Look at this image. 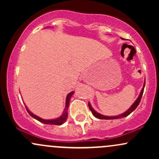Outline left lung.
Wrapping results in <instances>:
<instances>
[{"mask_svg": "<svg viewBox=\"0 0 159 159\" xmlns=\"http://www.w3.org/2000/svg\"><path fill=\"white\" fill-rule=\"evenodd\" d=\"M144 87H145V82H144V84H143V88H142L141 91H140L139 96H138V98H137V99L135 100V102H134L132 104V106L129 107V108L128 109V110L125 111V112H124L123 114H121L120 115H118V116H105V115H102V114H99V113L96 112V111H95L93 108L92 106H91L90 102L88 103V106H89V107H90V110L91 111V112H92L93 115L94 116H96V118H98V119H101V120H115V119H120V118L125 117V116H127L128 115L130 114L132 112V111H134V110H135L136 107L138 106V105H139V103L140 102V99H141L142 96H143Z\"/></svg>", "mask_w": 159, "mask_h": 159, "instance_id": "8db88e82", "label": "left lung"}]
</instances>
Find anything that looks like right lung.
Segmentation results:
<instances>
[{
    "instance_id": "right-lung-1",
    "label": "right lung",
    "mask_w": 159,
    "mask_h": 159,
    "mask_svg": "<svg viewBox=\"0 0 159 159\" xmlns=\"http://www.w3.org/2000/svg\"><path fill=\"white\" fill-rule=\"evenodd\" d=\"M73 93H74V92L72 91V92L69 93L67 95L66 99V106H65L64 111H63V114H62L61 116H59L58 118H56V119H53V120L42 119V118H40L39 116H37L36 115L33 114L32 112H30V111L27 109V107L26 106L25 107H26V109H27V112H28V114H30L33 118L37 120L38 121L41 122V123H43L44 124H48V125H62V124L65 123V121L66 120L67 117H68V112H67V111H68V107H69V102H70V98H71V97H72V96L73 95Z\"/></svg>"
}]
</instances>
